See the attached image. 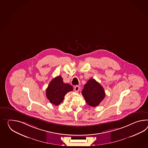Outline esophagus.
Masks as SVG:
<instances>
[{
    "label": "esophagus",
    "instance_id": "obj_1",
    "mask_svg": "<svg viewBox=\"0 0 148 148\" xmlns=\"http://www.w3.org/2000/svg\"><path fill=\"white\" fill-rule=\"evenodd\" d=\"M79 90V86H76L75 87H74V90L75 91H78Z\"/></svg>",
    "mask_w": 148,
    "mask_h": 148
}]
</instances>
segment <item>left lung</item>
<instances>
[{
	"label": "left lung",
	"instance_id": "obj_1",
	"mask_svg": "<svg viewBox=\"0 0 148 148\" xmlns=\"http://www.w3.org/2000/svg\"><path fill=\"white\" fill-rule=\"evenodd\" d=\"M82 94L87 104L92 107L99 104L105 96L103 87L92 78L89 79L84 84Z\"/></svg>",
	"mask_w": 148,
	"mask_h": 148
}]
</instances>
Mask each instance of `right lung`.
I'll use <instances>...</instances> for the list:
<instances>
[{"mask_svg": "<svg viewBox=\"0 0 148 148\" xmlns=\"http://www.w3.org/2000/svg\"><path fill=\"white\" fill-rule=\"evenodd\" d=\"M73 87L69 83H65L61 76L59 75L51 80L46 91V95L51 103L58 105L64 99L66 94L72 91Z\"/></svg>", "mask_w": 148, "mask_h": 148, "instance_id": "right-lung-1", "label": "right lung"}]
</instances>
